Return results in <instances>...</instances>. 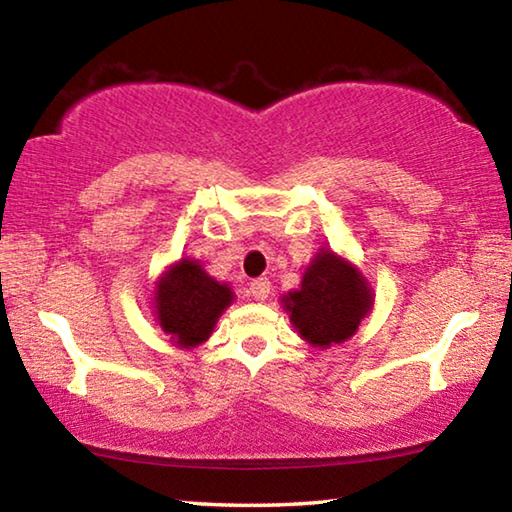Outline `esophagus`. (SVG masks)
Listing matches in <instances>:
<instances>
[{"label": "esophagus", "instance_id": "obj_1", "mask_svg": "<svg viewBox=\"0 0 512 512\" xmlns=\"http://www.w3.org/2000/svg\"><path fill=\"white\" fill-rule=\"evenodd\" d=\"M248 293L255 300H266L268 293H271V282H268V277H257V280L250 282Z\"/></svg>", "mask_w": 512, "mask_h": 512}]
</instances>
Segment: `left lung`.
Returning a JSON list of instances; mask_svg holds the SVG:
<instances>
[{
    "mask_svg": "<svg viewBox=\"0 0 512 512\" xmlns=\"http://www.w3.org/2000/svg\"><path fill=\"white\" fill-rule=\"evenodd\" d=\"M370 291L363 277L329 250H320L302 277L300 291L284 298L291 323L311 345L327 348L357 332L370 311Z\"/></svg>",
    "mask_w": 512,
    "mask_h": 512,
    "instance_id": "obj_1",
    "label": "left lung"
}]
</instances>
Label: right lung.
Wrapping results in <instances>:
<instances>
[{
    "label": "right lung",
    "instance_id": "right-lung-1",
    "mask_svg": "<svg viewBox=\"0 0 512 512\" xmlns=\"http://www.w3.org/2000/svg\"><path fill=\"white\" fill-rule=\"evenodd\" d=\"M230 302L232 291L228 284L212 280L201 264L189 259L173 266L155 291L160 327L183 348L203 343Z\"/></svg>",
    "mask_w": 512,
    "mask_h": 512
}]
</instances>
